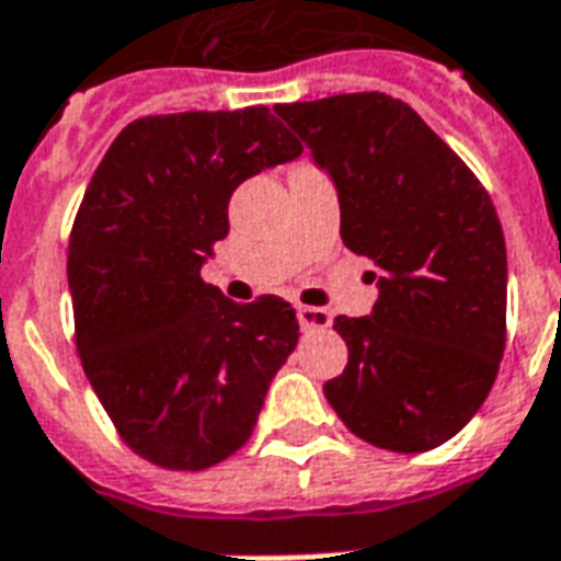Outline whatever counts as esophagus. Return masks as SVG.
Instances as JSON below:
<instances>
[{"label": "esophagus", "mask_w": 561, "mask_h": 561, "mask_svg": "<svg viewBox=\"0 0 561 561\" xmlns=\"http://www.w3.org/2000/svg\"><path fill=\"white\" fill-rule=\"evenodd\" d=\"M297 321H300L302 330H327L333 318L327 309H314V306H300L297 309Z\"/></svg>", "instance_id": "obj_1"}]
</instances>
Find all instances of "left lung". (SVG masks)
<instances>
[{
    "label": "left lung",
    "instance_id": "8db88e82",
    "mask_svg": "<svg viewBox=\"0 0 561 561\" xmlns=\"http://www.w3.org/2000/svg\"><path fill=\"white\" fill-rule=\"evenodd\" d=\"M273 112L335 181L344 247L380 267L375 312L333 321L347 365L323 396L377 449H437L484 404L505 351L496 207L398 98L356 91Z\"/></svg>",
    "mask_w": 561,
    "mask_h": 561
}]
</instances>
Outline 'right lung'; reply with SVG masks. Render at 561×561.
<instances>
[{
  "mask_svg": "<svg viewBox=\"0 0 561 561\" xmlns=\"http://www.w3.org/2000/svg\"><path fill=\"white\" fill-rule=\"evenodd\" d=\"M302 145L267 106L145 115L91 175L68 240L73 342L118 437L163 470H207L252 437L297 347L291 302L228 300L202 264L228 198Z\"/></svg>",
  "mask_w": 561,
  "mask_h": 561,
  "instance_id": "1",
  "label": "right lung"
}]
</instances>
